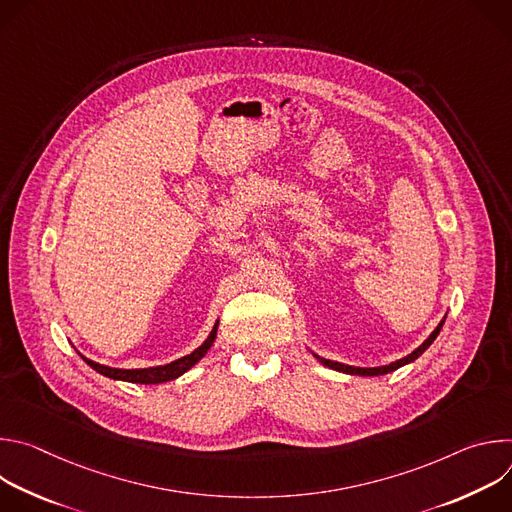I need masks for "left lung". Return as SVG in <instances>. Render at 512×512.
<instances>
[{
    "label": "left lung",
    "instance_id": "8db88e82",
    "mask_svg": "<svg viewBox=\"0 0 512 512\" xmlns=\"http://www.w3.org/2000/svg\"><path fill=\"white\" fill-rule=\"evenodd\" d=\"M446 320V318H444ZM444 320L437 324V328L427 336V340L421 344V346H417L411 354H407V356H403V358H399V360H395V362H391V364H385V367H373V369H362V367H350V364H342V362H336V360H328V358H320L318 354H314L324 367H328V369H334V371H340V373H346V375H360V377H379V375H387V373H393V371H397V369H401V367H405V364H409V362H413L415 358H419L429 346H431V342L437 338V334H440V330H442V326H444Z\"/></svg>",
    "mask_w": 512,
    "mask_h": 512
}]
</instances>
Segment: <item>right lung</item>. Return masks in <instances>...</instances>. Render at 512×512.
Instances as JSON below:
<instances>
[{"label": "right lung", "instance_id": "add662e5", "mask_svg": "<svg viewBox=\"0 0 512 512\" xmlns=\"http://www.w3.org/2000/svg\"><path fill=\"white\" fill-rule=\"evenodd\" d=\"M216 330H218V322L214 324V328L210 330L208 338L190 354L170 362V364H162V367H150V369H111L105 367V364L93 362L87 356H83V360L89 364L91 369H95L97 373H101L103 377L115 379V381H127V383H139V385H158V383H166V381H174L180 375H184L186 371H190L194 364L208 352V348L212 346L214 338H216Z\"/></svg>", "mask_w": 512, "mask_h": 512}]
</instances>
